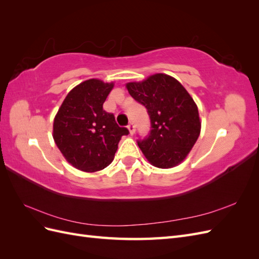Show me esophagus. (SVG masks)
Here are the masks:
<instances>
[{
	"mask_svg": "<svg viewBox=\"0 0 259 259\" xmlns=\"http://www.w3.org/2000/svg\"><path fill=\"white\" fill-rule=\"evenodd\" d=\"M127 128L130 131V134L131 135H134V133H135V125H134V123H130Z\"/></svg>",
	"mask_w": 259,
	"mask_h": 259,
	"instance_id": "34e87169",
	"label": "esophagus"
}]
</instances>
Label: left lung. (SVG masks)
<instances>
[{"mask_svg": "<svg viewBox=\"0 0 259 259\" xmlns=\"http://www.w3.org/2000/svg\"><path fill=\"white\" fill-rule=\"evenodd\" d=\"M130 95L144 105L151 120L148 138L138 142L151 165L171 168L182 163L200 136L198 106L175 77L164 73L126 83Z\"/></svg>", "mask_w": 259, "mask_h": 259, "instance_id": "obj_1", "label": "left lung"}]
</instances>
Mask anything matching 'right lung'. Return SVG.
Wrapping results in <instances>:
<instances>
[{
	"instance_id": "1",
	"label": "right lung",
	"mask_w": 259,
	"mask_h": 259,
	"mask_svg": "<svg viewBox=\"0 0 259 259\" xmlns=\"http://www.w3.org/2000/svg\"><path fill=\"white\" fill-rule=\"evenodd\" d=\"M114 86L86 80L68 93L53 124V138L64 158L76 169L93 173L110 164L128 130L116 124L103 105Z\"/></svg>"
}]
</instances>
